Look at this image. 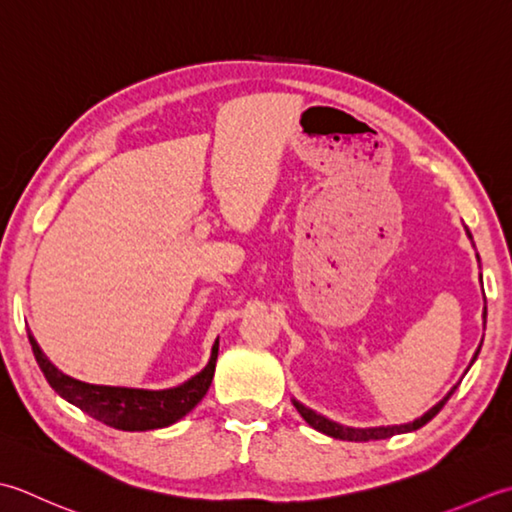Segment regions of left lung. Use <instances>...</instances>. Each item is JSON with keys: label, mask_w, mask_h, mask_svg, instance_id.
Wrapping results in <instances>:
<instances>
[{"label": "left lung", "mask_w": 512, "mask_h": 512, "mask_svg": "<svg viewBox=\"0 0 512 512\" xmlns=\"http://www.w3.org/2000/svg\"><path fill=\"white\" fill-rule=\"evenodd\" d=\"M464 229H466V236L471 238V243H473V234L468 232V227H464ZM473 247H475V243H473ZM477 263H479V254H477ZM479 280H482V274H479ZM482 318H484V325H486V307H484ZM482 340H484V338H482ZM479 349H482V344H479V347H477L471 364L477 360ZM471 364H468V369H471ZM468 369H466V371H468ZM457 384H460V382H457ZM457 384H455V387H453L451 391H448V393L444 395V398H442L440 402H437L435 406H431V409L426 411L422 417H417V420L406 422V424H391V426H367V429H360V426H347V424H340V422H336V420H329L327 415H322V413H318V411H314V409H309V406L298 402L296 398H291V402H294L296 411L302 415V420H305V422L311 426V429H316V431L325 433V435H329V437H336V440L369 442V440H384V437L400 435V433H411V431L422 429V426H424L426 422H431L433 417L442 411V406H444V404L448 402V398H451V395L455 393Z\"/></svg>", "instance_id": "8db88e82"}]
</instances>
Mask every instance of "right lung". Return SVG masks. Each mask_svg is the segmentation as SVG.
I'll use <instances>...</instances> for the list:
<instances>
[{
  "mask_svg": "<svg viewBox=\"0 0 512 512\" xmlns=\"http://www.w3.org/2000/svg\"><path fill=\"white\" fill-rule=\"evenodd\" d=\"M30 347H33L35 360L48 384L66 402L75 404L77 409L88 413L95 420L112 426L119 431H154L165 429L174 422L183 420L194 406L205 398L210 389L216 358H218V338L212 344V356L205 369L192 375L183 384L172 389H134V387H108V384H90L72 378V375L59 371L46 353L41 351L33 333L28 331Z\"/></svg>",
  "mask_w": 512,
  "mask_h": 512,
  "instance_id": "add662e5",
  "label": "right lung"
}]
</instances>
